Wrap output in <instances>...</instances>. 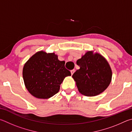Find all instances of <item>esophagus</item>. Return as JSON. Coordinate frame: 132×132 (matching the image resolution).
<instances>
[{
	"mask_svg": "<svg viewBox=\"0 0 132 132\" xmlns=\"http://www.w3.org/2000/svg\"><path fill=\"white\" fill-rule=\"evenodd\" d=\"M75 70H71V75H73V73L75 72Z\"/></svg>",
	"mask_w": 132,
	"mask_h": 132,
	"instance_id": "1",
	"label": "esophagus"
}]
</instances>
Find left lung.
Instances as JSON below:
<instances>
[{
  "mask_svg": "<svg viewBox=\"0 0 132 132\" xmlns=\"http://www.w3.org/2000/svg\"><path fill=\"white\" fill-rule=\"evenodd\" d=\"M80 67L73 73L78 90L86 96H95L104 92L109 86L112 78V71L102 55L88 52L77 60Z\"/></svg>",
  "mask_w": 132,
  "mask_h": 132,
  "instance_id": "1",
  "label": "left lung"
}]
</instances>
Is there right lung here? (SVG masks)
Wrapping results in <instances>:
<instances>
[{
    "label": "right lung",
    "mask_w": 132,
    "mask_h": 132,
    "mask_svg": "<svg viewBox=\"0 0 132 132\" xmlns=\"http://www.w3.org/2000/svg\"><path fill=\"white\" fill-rule=\"evenodd\" d=\"M23 79L28 90L39 98H48L59 92L65 77L71 75L54 53L39 52L30 58L23 68Z\"/></svg>",
    "instance_id": "add662e5"
}]
</instances>
